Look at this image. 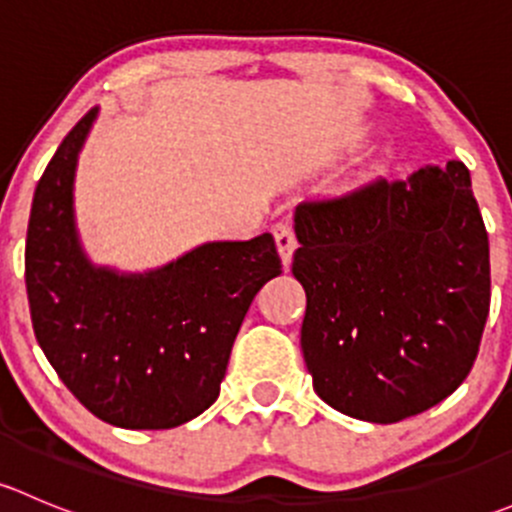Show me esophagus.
Returning <instances> with one entry per match:
<instances>
[{
	"mask_svg": "<svg viewBox=\"0 0 512 512\" xmlns=\"http://www.w3.org/2000/svg\"><path fill=\"white\" fill-rule=\"evenodd\" d=\"M272 235H275L277 250H280L282 262H285V267H287L289 260H292L294 247H297V237H294V227H292V223H287V220H282V223H277L275 227H272Z\"/></svg>",
	"mask_w": 512,
	"mask_h": 512,
	"instance_id": "obj_1",
	"label": "esophagus"
}]
</instances>
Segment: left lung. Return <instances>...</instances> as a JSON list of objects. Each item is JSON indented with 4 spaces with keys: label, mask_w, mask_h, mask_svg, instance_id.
I'll list each match as a JSON object with an SVG mask.
<instances>
[{
    "label": "left lung",
    "mask_w": 512,
    "mask_h": 512,
    "mask_svg": "<svg viewBox=\"0 0 512 512\" xmlns=\"http://www.w3.org/2000/svg\"><path fill=\"white\" fill-rule=\"evenodd\" d=\"M304 364L332 409L396 423L471 374L490 309L488 232L461 160L294 210Z\"/></svg>",
    "instance_id": "left-lung-1"
}]
</instances>
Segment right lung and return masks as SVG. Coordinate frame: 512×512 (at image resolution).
Segmentation results:
<instances>
[{
    "label": "right lung",
    "instance_id": "right-lung-1",
    "mask_svg": "<svg viewBox=\"0 0 512 512\" xmlns=\"http://www.w3.org/2000/svg\"><path fill=\"white\" fill-rule=\"evenodd\" d=\"M96 113L66 133L36 185L24 252L36 342L101 421L175 428L218 399L242 319L282 260L265 232L210 242L146 275L91 265L76 237L71 190Z\"/></svg>",
    "mask_w": 512,
    "mask_h": 512
}]
</instances>
